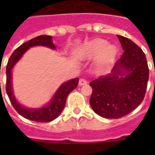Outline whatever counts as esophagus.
Segmentation results:
<instances>
[{"label":"esophagus","instance_id":"1","mask_svg":"<svg viewBox=\"0 0 155 155\" xmlns=\"http://www.w3.org/2000/svg\"><path fill=\"white\" fill-rule=\"evenodd\" d=\"M87 84V80H84V79H83V78L80 79V82H79V84H80V86H83V85Z\"/></svg>","mask_w":155,"mask_h":155}]
</instances>
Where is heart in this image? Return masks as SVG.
<instances>
[{
	"instance_id": "obj_1",
	"label": "heart",
	"mask_w": 155,
	"mask_h": 155,
	"mask_svg": "<svg viewBox=\"0 0 155 155\" xmlns=\"http://www.w3.org/2000/svg\"><path fill=\"white\" fill-rule=\"evenodd\" d=\"M115 50L112 47H108V42L102 39H97L87 42L80 49L81 58L91 59L99 57L98 63L101 66L108 64L114 57Z\"/></svg>"
}]
</instances>
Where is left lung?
I'll list each match as a JSON object with an SVG mask.
<instances>
[{"label":"left lung","instance_id":"left-lung-1","mask_svg":"<svg viewBox=\"0 0 155 155\" xmlns=\"http://www.w3.org/2000/svg\"><path fill=\"white\" fill-rule=\"evenodd\" d=\"M124 52L116 62L112 74L90 82L92 93L90 104L95 113L108 119H118L134 111L147 92L149 68L146 54L127 38L117 35ZM125 70V78H118Z\"/></svg>","mask_w":155,"mask_h":155}]
</instances>
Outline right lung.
<instances>
[{
  "label": "right lung",
  "mask_w": 155,
  "mask_h": 155,
  "mask_svg": "<svg viewBox=\"0 0 155 155\" xmlns=\"http://www.w3.org/2000/svg\"><path fill=\"white\" fill-rule=\"evenodd\" d=\"M38 45L55 49V47L52 42L51 36H48V35H40V36L35 37L18 47L11 54L8 63H7V66H6L5 89L12 105L15 108V110L21 116H22L23 117L29 119L30 120L37 121V122H50L60 115L61 112L64 108L68 94L78 86L79 79L75 78V79L69 80L68 82L63 84L58 88L55 95L54 96L51 102L43 108H38V109H27V108H23L22 106L20 105L14 98V96L12 92L11 71H12V68L14 64L20 59L23 54L25 53L30 47L38 46Z\"/></svg>",
  "instance_id": "1"
}]
</instances>
